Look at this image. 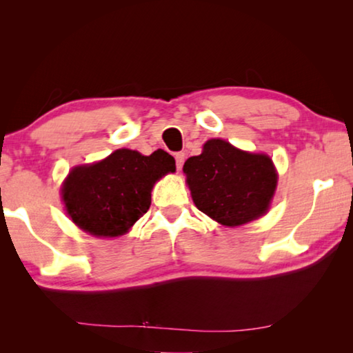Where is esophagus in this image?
<instances>
[{"label": "esophagus", "mask_w": 353, "mask_h": 353, "mask_svg": "<svg viewBox=\"0 0 353 353\" xmlns=\"http://www.w3.org/2000/svg\"><path fill=\"white\" fill-rule=\"evenodd\" d=\"M174 159H176V166H177V170H182L183 162H185V154H183V152H177V154L174 155Z\"/></svg>", "instance_id": "34e87169"}]
</instances>
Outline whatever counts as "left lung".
I'll return each mask as SVG.
<instances>
[{
    "label": "left lung",
    "mask_w": 353,
    "mask_h": 353,
    "mask_svg": "<svg viewBox=\"0 0 353 353\" xmlns=\"http://www.w3.org/2000/svg\"><path fill=\"white\" fill-rule=\"evenodd\" d=\"M194 205L216 223L235 227L263 216L277 188V171L266 154H252L221 139L183 165Z\"/></svg>",
    "instance_id": "8db88e82"
}]
</instances>
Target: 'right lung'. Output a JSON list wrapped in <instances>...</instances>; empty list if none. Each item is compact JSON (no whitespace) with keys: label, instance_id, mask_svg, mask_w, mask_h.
Returning <instances> with one entry per match:
<instances>
[{"label":"right lung","instance_id":"obj_1","mask_svg":"<svg viewBox=\"0 0 353 353\" xmlns=\"http://www.w3.org/2000/svg\"><path fill=\"white\" fill-rule=\"evenodd\" d=\"M174 171V157L163 149L151 155L117 149L101 162L70 171L61 190L65 210L87 234L124 235L148 212L154 183Z\"/></svg>","mask_w":353,"mask_h":353}]
</instances>
